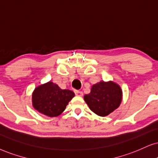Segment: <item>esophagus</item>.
Masks as SVG:
<instances>
[{
    "label": "esophagus",
    "mask_w": 158,
    "mask_h": 158,
    "mask_svg": "<svg viewBox=\"0 0 158 158\" xmlns=\"http://www.w3.org/2000/svg\"><path fill=\"white\" fill-rule=\"evenodd\" d=\"M74 93L76 95H77V96H81V95H83L82 92L79 91V90H77V89H75L74 90Z\"/></svg>",
    "instance_id": "1"
}]
</instances>
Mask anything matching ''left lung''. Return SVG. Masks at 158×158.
<instances>
[{
    "instance_id": "left-lung-1",
    "label": "left lung",
    "mask_w": 158,
    "mask_h": 158,
    "mask_svg": "<svg viewBox=\"0 0 158 158\" xmlns=\"http://www.w3.org/2000/svg\"><path fill=\"white\" fill-rule=\"evenodd\" d=\"M122 96L121 88L117 84L112 81H100L93 85L90 93L85 95L84 98L90 110L104 117L119 107Z\"/></svg>"
}]
</instances>
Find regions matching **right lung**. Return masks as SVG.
I'll return each instance as SVG.
<instances>
[{"label":"right lung","mask_w":158,"mask_h":158,"mask_svg":"<svg viewBox=\"0 0 158 158\" xmlns=\"http://www.w3.org/2000/svg\"><path fill=\"white\" fill-rule=\"evenodd\" d=\"M73 92L62 89L52 81L39 86L33 93V106L44 114L53 117L60 114L74 96Z\"/></svg>","instance_id":"1"}]
</instances>
